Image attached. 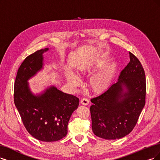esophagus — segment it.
Here are the masks:
<instances>
[{"label": "esophagus", "instance_id": "1", "mask_svg": "<svg viewBox=\"0 0 160 160\" xmlns=\"http://www.w3.org/2000/svg\"><path fill=\"white\" fill-rule=\"evenodd\" d=\"M80 103L83 105H88L89 104V100H88V99L86 98H84L81 99Z\"/></svg>", "mask_w": 160, "mask_h": 160}]
</instances>
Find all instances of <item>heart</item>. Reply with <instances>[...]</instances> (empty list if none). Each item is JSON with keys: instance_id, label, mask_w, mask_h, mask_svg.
Returning <instances> with one entry per match:
<instances>
[{"instance_id": "heart-1", "label": "heart", "mask_w": 160, "mask_h": 160, "mask_svg": "<svg viewBox=\"0 0 160 160\" xmlns=\"http://www.w3.org/2000/svg\"><path fill=\"white\" fill-rule=\"evenodd\" d=\"M99 67V64L88 65L85 67L81 68L78 71L82 75L88 76L92 74L97 68ZM67 81L72 87L76 88L81 85L82 81L78 76L74 74H70L67 76ZM112 79V72L109 69L103 70L98 74L94 75L90 80V85L93 92H101L107 89L109 86Z\"/></svg>"}]
</instances>
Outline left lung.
I'll use <instances>...</instances> for the list:
<instances>
[{"label":"left lung","instance_id":"1","mask_svg":"<svg viewBox=\"0 0 160 160\" xmlns=\"http://www.w3.org/2000/svg\"><path fill=\"white\" fill-rule=\"evenodd\" d=\"M130 62L117 82L91 99L92 128L106 140L119 139L131 132L145 105L146 77L142 66L131 52Z\"/></svg>","mask_w":160,"mask_h":160}]
</instances>
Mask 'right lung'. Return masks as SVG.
Instances as JSON below:
<instances>
[{
  "label": "right lung",
  "instance_id": "1",
  "mask_svg": "<svg viewBox=\"0 0 160 160\" xmlns=\"http://www.w3.org/2000/svg\"><path fill=\"white\" fill-rule=\"evenodd\" d=\"M45 48L28 56L18 70L14 83V103L28 132L43 142H55L66 137L68 123L78 108L79 99L49 86L34 93L29 80L43 69Z\"/></svg>",
  "mask_w": 160,
  "mask_h": 160
}]
</instances>
